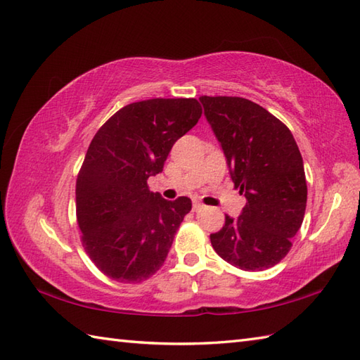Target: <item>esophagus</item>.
Wrapping results in <instances>:
<instances>
[{"mask_svg": "<svg viewBox=\"0 0 360 360\" xmlns=\"http://www.w3.org/2000/svg\"><path fill=\"white\" fill-rule=\"evenodd\" d=\"M204 209V204L200 202L198 200L193 201V210H202Z\"/></svg>", "mask_w": 360, "mask_h": 360, "instance_id": "34e87169", "label": "esophagus"}]
</instances>
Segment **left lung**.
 <instances>
[{
  "instance_id": "obj_1",
  "label": "left lung",
  "mask_w": 360,
  "mask_h": 360,
  "mask_svg": "<svg viewBox=\"0 0 360 360\" xmlns=\"http://www.w3.org/2000/svg\"><path fill=\"white\" fill-rule=\"evenodd\" d=\"M200 102L248 201L238 218L226 215L212 246L243 271L269 269L288 255L303 223L308 187L300 150L283 122L248 98L202 96Z\"/></svg>"
}]
</instances>
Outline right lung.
I'll return each instance as SVG.
<instances>
[{
    "label": "right lung",
    "instance_id": "1",
    "mask_svg": "<svg viewBox=\"0 0 360 360\" xmlns=\"http://www.w3.org/2000/svg\"><path fill=\"white\" fill-rule=\"evenodd\" d=\"M202 114L196 98H150L111 116L89 143L75 184L82 243L106 277L141 283L164 264L192 201H167L147 179Z\"/></svg>",
    "mask_w": 360,
    "mask_h": 360
}]
</instances>
